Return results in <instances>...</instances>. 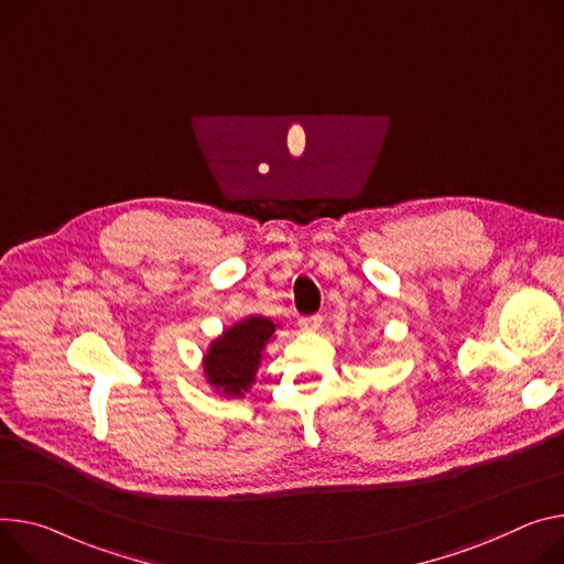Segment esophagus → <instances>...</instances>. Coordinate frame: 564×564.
Masks as SVG:
<instances>
[{
	"label": "esophagus",
	"instance_id": "esophagus-1",
	"mask_svg": "<svg viewBox=\"0 0 564 564\" xmlns=\"http://www.w3.org/2000/svg\"><path fill=\"white\" fill-rule=\"evenodd\" d=\"M319 326H322V317H319V315H313V317H301V319H299V328H301V330H305V333H315Z\"/></svg>",
	"mask_w": 564,
	"mask_h": 564
}]
</instances>
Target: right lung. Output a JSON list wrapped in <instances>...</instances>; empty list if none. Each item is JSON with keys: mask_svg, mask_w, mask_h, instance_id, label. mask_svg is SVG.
Returning a JSON list of instances; mask_svg holds the SVG:
<instances>
[{"mask_svg": "<svg viewBox=\"0 0 564 564\" xmlns=\"http://www.w3.org/2000/svg\"><path fill=\"white\" fill-rule=\"evenodd\" d=\"M279 322L247 315L225 328L202 355L204 380L220 398L240 400L256 382L268 344L276 339Z\"/></svg>", "mask_w": 564, "mask_h": 564, "instance_id": "1", "label": "right lung"}]
</instances>
